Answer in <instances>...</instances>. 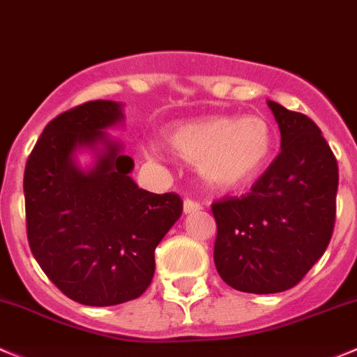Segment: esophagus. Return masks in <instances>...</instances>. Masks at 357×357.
<instances>
[{
    "mask_svg": "<svg viewBox=\"0 0 357 357\" xmlns=\"http://www.w3.org/2000/svg\"><path fill=\"white\" fill-rule=\"evenodd\" d=\"M198 210H202V205H199L198 202L189 198L184 199V213H192V212H198Z\"/></svg>",
    "mask_w": 357,
    "mask_h": 357,
    "instance_id": "1",
    "label": "esophagus"
}]
</instances>
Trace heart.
Instances as JSON below:
<instances>
[{"mask_svg":"<svg viewBox=\"0 0 357 357\" xmlns=\"http://www.w3.org/2000/svg\"><path fill=\"white\" fill-rule=\"evenodd\" d=\"M165 140L215 188H236L252 181L268 165L275 147L273 128L259 115L182 122L166 131Z\"/></svg>","mask_w":357,"mask_h":357,"instance_id":"obj_1","label":"heart"}]
</instances>
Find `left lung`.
Listing matches in <instances>:
<instances>
[{
  "mask_svg": "<svg viewBox=\"0 0 357 357\" xmlns=\"http://www.w3.org/2000/svg\"><path fill=\"white\" fill-rule=\"evenodd\" d=\"M280 130V154L240 198L212 205L213 261L242 293L273 294L296 286L324 254L335 227L338 165L307 115L268 101Z\"/></svg>",
  "mask_w": 357,
  "mask_h": 357,
  "instance_id": "obj_1",
  "label": "left lung"
}]
</instances>
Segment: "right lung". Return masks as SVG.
<instances>
[{"label":"right lung","instance_id":"1","mask_svg":"<svg viewBox=\"0 0 357 357\" xmlns=\"http://www.w3.org/2000/svg\"><path fill=\"white\" fill-rule=\"evenodd\" d=\"M122 121L117 101L71 108L45 126L24 169L33 256L61 293L89 307L144 294L155 247L182 213L178 195L135 184L133 159L105 131ZM79 150L93 152V167L76 162Z\"/></svg>","mask_w":357,"mask_h":357}]
</instances>
